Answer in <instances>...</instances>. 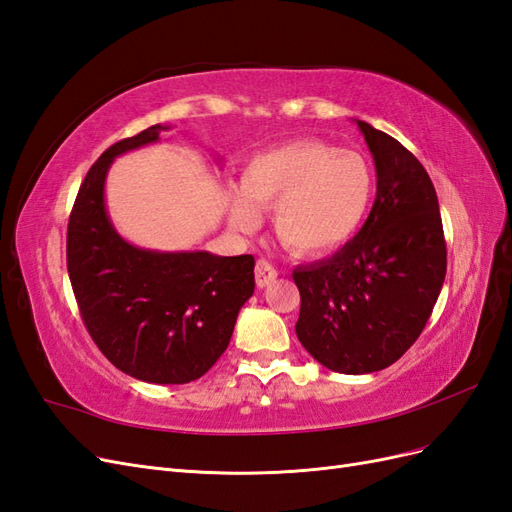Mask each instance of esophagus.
<instances>
[{
    "label": "esophagus",
    "mask_w": 512,
    "mask_h": 512,
    "mask_svg": "<svg viewBox=\"0 0 512 512\" xmlns=\"http://www.w3.org/2000/svg\"><path fill=\"white\" fill-rule=\"evenodd\" d=\"M254 273H256V286H258V288L269 286L271 282H275V277H277V269L271 265L269 260H265V258H260V260L256 262Z\"/></svg>",
    "instance_id": "obj_1"
}]
</instances>
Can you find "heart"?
Returning <instances> with one entry per match:
<instances>
[{"label": "heart", "instance_id": "heart-1", "mask_svg": "<svg viewBox=\"0 0 512 512\" xmlns=\"http://www.w3.org/2000/svg\"><path fill=\"white\" fill-rule=\"evenodd\" d=\"M376 196V173L359 151L301 138L258 153L228 200L241 230L260 224L258 209H275V232L290 250L324 256L361 230Z\"/></svg>", "mask_w": 512, "mask_h": 512}]
</instances>
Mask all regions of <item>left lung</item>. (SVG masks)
<instances>
[{"label":"left lung","instance_id":"8db88e82","mask_svg":"<svg viewBox=\"0 0 512 512\" xmlns=\"http://www.w3.org/2000/svg\"><path fill=\"white\" fill-rule=\"evenodd\" d=\"M374 156L378 190L363 228L342 250L294 269L297 337L339 374L393 365L425 329L446 275L436 188L393 136L356 121Z\"/></svg>","mask_w":512,"mask_h":512}]
</instances>
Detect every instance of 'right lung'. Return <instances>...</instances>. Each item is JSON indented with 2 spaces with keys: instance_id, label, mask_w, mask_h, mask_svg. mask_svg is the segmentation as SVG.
<instances>
[{
  "instance_id": "add662e5",
  "label": "right lung",
  "mask_w": 512,
  "mask_h": 512,
  "mask_svg": "<svg viewBox=\"0 0 512 512\" xmlns=\"http://www.w3.org/2000/svg\"><path fill=\"white\" fill-rule=\"evenodd\" d=\"M160 123L108 147L89 168L68 222V275L81 318L123 374L153 384L200 378L228 348L254 294V256L153 252L123 241L104 207L113 160L160 141Z\"/></svg>"
}]
</instances>
